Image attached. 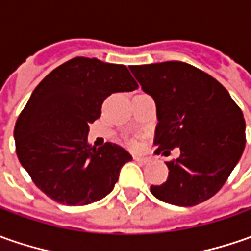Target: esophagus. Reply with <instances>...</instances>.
Listing matches in <instances>:
<instances>
[{"label": "esophagus", "mask_w": 251, "mask_h": 251, "mask_svg": "<svg viewBox=\"0 0 251 251\" xmlns=\"http://www.w3.org/2000/svg\"><path fill=\"white\" fill-rule=\"evenodd\" d=\"M134 160L135 162H140V163H150L152 159H151V156H145V155H135Z\"/></svg>", "instance_id": "esophagus-1"}]
</instances>
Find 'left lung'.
Wrapping results in <instances>:
<instances>
[{"label":"left lung","instance_id":"1","mask_svg":"<svg viewBox=\"0 0 251 251\" xmlns=\"http://www.w3.org/2000/svg\"><path fill=\"white\" fill-rule=\"evenodd\" d=\"M142 91L156 104V153L178 148L166 162L168 180L151 186L155 197L193 207L215 196L235 169L246 145V123L229 92L196 67L181 61L131 65Z\"/></svg>","mask_w":251,"mask_h":251}]
</instances>
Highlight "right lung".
<instances>
[{"label":"right lung","instance_id":"right-lung-1","mask_svg":"<svg viewBox=\"0 0 251 251\" xmlns=\"http://www.w3.org/2000/svg\"><path fill=\"white\" fill-rule=\"evenodd\" d=\"M138 85L126 65L75 57L36 86L15 124L16 155L33 183L64 205H88L106 197L120 169L132 159L117 144L95 148L89 124L116 92Z\"/></svg>","mask_w":251,"mask_h":251}]
</instances>
